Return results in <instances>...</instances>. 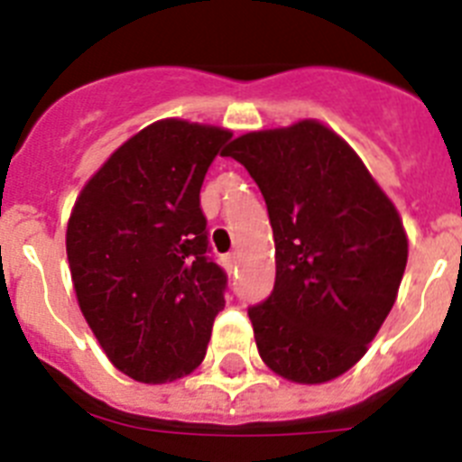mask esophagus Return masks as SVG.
Masks as SVG:
<instances>
[{
	"mask_svg": "<svg viewBox=\"0 0 462 462\" xmlns=\"http://www.w3.org/2000/svg\"><path fill=\"white\" fill-rule=\"evenodd\" d=\"M224 266H226V271H234V268L238 266V254H226V256H224Z\"/></svg>",
	"mask_w": 462,
	"mask_h": 462,
	"instance_id": "obj_1",
	"label": "esophagus"
}]
</instances>
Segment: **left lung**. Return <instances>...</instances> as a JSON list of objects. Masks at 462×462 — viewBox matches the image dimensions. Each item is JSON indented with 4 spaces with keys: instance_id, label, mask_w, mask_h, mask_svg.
I'll list each match as a JSON object with an SVG mask.
<instances>
[{
    "instance_id": "1",
    "label": "left lung",
    "mask_w": 462,
    "mask_h": 462,
    "mask_svg": "<svg viewBox=\"0 0 462 462\" xmlns=\"http://www.w3.org/2000/svg\"><path fill=\"white\" fill-rule=\"evenodd\" d=\"M275 240V287L250 308L261 361L293 383L354 368L398 298L407 231L386 191L340 134L319 120L234 138Z\"/></svg>"
}]
</instances>
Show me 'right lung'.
I'll return each instance as SVG.
<instances>
[{
    "mask_svg": "<svg viewBox=\"0 0 462 462\" xmlns=\"http://www.w3.org/2000/svg\"><path fill=\"white\" fill-rule=\"evenodd\" d=\"M228 138L224 126L152 122L71 208L67 259L80 312L108 361L136 382H175L206 358L226 275L206 256L199 194Z\"/></svg>",
    "mask_w": 462,
    "mask_h": 462,
    "instance_id": "obj_1",
    "label": "right lung"
}]
</instances>
